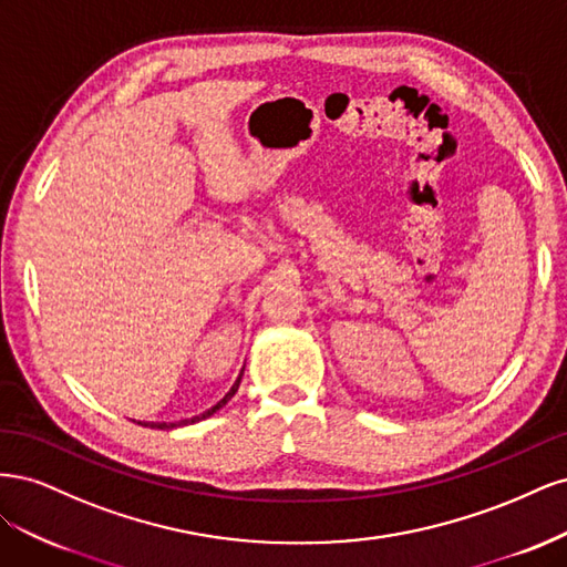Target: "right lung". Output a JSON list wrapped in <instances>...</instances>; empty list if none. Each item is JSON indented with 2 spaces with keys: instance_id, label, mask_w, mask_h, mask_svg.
Masks as SVG:
<instances>
[{
  "instance_id": "add662e5",
  "label": "right lung",
  "mask_w": 567,
  "mask_h": 567,
  "mask_svg": "<svg viewBox=\"0 0 567 567\" xmlns=\"http://www.w3.org/2000/svg\"><path fill=\"white\" fill-rule=\"evenodd\" d=\"M246 369V367H244ZM244 369H241V373H238V379L234 381V385L229 388V392L225 394V398H221L217 404H213L210 409H205L203 414H198V416H192V419H182V421H173V423H167V421H136L140 425H144V427H156V431H173V427H182V425H192V423H198V421H203V419H208V416H213V414H217V411L225 406L234 394H236V390H238V385H241V379H244Z\"/></svg>"
}]
</instances>
